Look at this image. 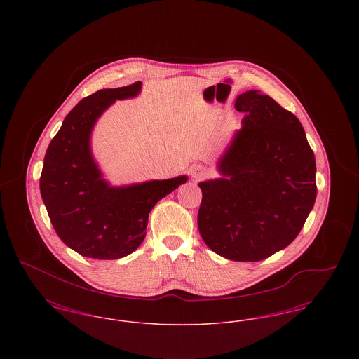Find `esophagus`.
<instances>
[{"label": "esophagus", "instance_id": "34e87169", "mask_svg": "<svg viewBox=\"0 0 359 359\" xmlns=\"http://www.w3.org/2000/svg\"><path fill=\"white\" fill-rule=\"evenodd\" d=\"M208 175V172L203 167H196V168H194L192 171H191V176H192V179H195V180H201V179H203Z\"/></svg>", "mask_w": 359, "mask_h": 359}]
</instances>
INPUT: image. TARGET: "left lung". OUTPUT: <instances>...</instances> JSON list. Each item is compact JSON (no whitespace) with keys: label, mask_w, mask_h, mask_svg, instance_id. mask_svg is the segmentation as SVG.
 Instances as JSON below:
<instances>
[{"label":"left lung","mask_w":359,"mask_h":359,"mask_svg":"<svg viewBox=\"0 0 359 359\" xmlns=\"http://www.w3.org/2000/svg\"><path fill=\"white\" fill-rule=\"evenodd\" d=\"M242 126L218 160V179L199 183L198 227L231 261L256 262L297 237L316 199V163L303 125L269 95L239 94Z\"/></svg>","instance_id":"1"}]
</instances>
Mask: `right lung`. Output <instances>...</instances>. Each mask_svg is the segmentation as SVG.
I'll use <instances>...</instances> for the list:
<instances>
[{
	"instance_id": "right-lung-1",
	"label": "right lung",
	"mask_w": 359,
	"mask_h": 359,
	"mask_svg": "<svg viewBox=\"0 0 359 359\" xmlns=\"http://www.w3.org/2000/svg\"><path fill=\"white\" fill-rule=\"evenodd\" d=\"M141 82L103 88L78 103L52 138L44 156L40 192L52 226L81 256L116 259L133 253L145 238L154 205L188 180L180 175L111 186L91 151L98 118L117 100L135 98Z\"/></svg>"
}]
</instances>
